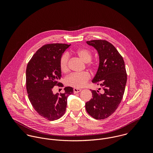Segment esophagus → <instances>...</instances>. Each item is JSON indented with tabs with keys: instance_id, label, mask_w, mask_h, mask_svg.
<instances>
[{
	"instance_id": "1",
	"label": "esophagus",
	"mask_w": 153,
	"mask_h": 153,
	"mask_svg": "<svg viewBox=\"0 0 153 153\" xmlns=\"http://www.w3.org/2000/svg\"><path fill=\"white\" fill-rule=\"evenodd\" d=\"M81 91V89L79 88H74V93H78Z\"/></svg>"
}]
</instances>
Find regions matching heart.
Masks as SVG:
<instances>
[{"label":"heart","instance_id":"obj_1","mask_svg":"<svg viewBox=\"0 0 153 153\" xmlns=\"http://www.w3.org/2000/svg\"><path fill=\"white\" fill-rule=\"evenodd\" d=\"M76 54L84 62L88 63V66L92 68L94 65L91 62L92 58V52L86 48L79 49L76 51ZM69 55L68 53H64L60 59L59 65L61 70L63 72H67L69 70L68 61ZM90 79V74L88 72L81 73H73L68 76L65 79L66 84L68 86L75 88L82 87Z\"/></svg>","mask_w":153,"mask_h":153}]
</instances>
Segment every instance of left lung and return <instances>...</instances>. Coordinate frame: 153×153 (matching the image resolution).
<instances>
[{"label": "left lung", "mask_w": 153, "mask_h": 153, "mask_svg": "<svg viewBox=\"0 0 153 153\" xmlns=\"http://www.w3.org/2000/svg\"><path fill=\"white\" fill-rule=\"evenodd\" d=\"M98 51L100 64L92 82L102 89L91 90L92 98L85 104L88 113L94 118L102 120L118 107L125 91L127 75L122 56L112 44L105 40L87 41Z\"/></svg>", "instance_id": "8db88e82"}]
</instances>
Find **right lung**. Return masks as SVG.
<instances>
[{
	"instance_id": "1",
	"label": "right lung",
	"mask_w": 153,
	"mask_h": 153,
	"mask_svg": "<svg viewBox=\"0 0 153 153\" xmlns=\"http://www.w3.org/2000/svg\"><path fill=\"white\" fill-rule=\"evenodd\" d=\"M71 45L46 44L39 48L27 64L26 71V90L35 110L49 121L60 118L65 112L68 97L74 93L66 87L64 93L53 94L55 86L64 87L59 82L61 77L60 59Z\"/></svg>"
}]
</instances>
